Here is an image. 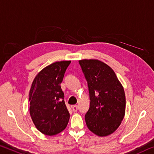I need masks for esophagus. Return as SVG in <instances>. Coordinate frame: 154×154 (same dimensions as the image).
<instances>
[{"instance_id": "34e87169", "label": "esophagus", "mask_w": 154, "mask_h": 154, "mask_svg": "<svg viewBox=\"0 0 154 154\" xmlns=\"http://www.w3.org/2000/svg\"><path fill=\"white\" fill-rule=\"evenodd\" d=\"M72 111L74 112H77V109H78V106H77V105H75V106H73L72 107Z\"/></svg>"}]
</instances>
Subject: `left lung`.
<instances>
[{
  "label": "left lung",
  "instance_id": "1",
  "mask_svg": "<svg viewBox=\"0 0 154 154\" xmlns=\"http://www.w3.org/2000/svg\"><path fill=\"white\" fill-rule=\"evenodd\" d=\"M79 63L86 78L90 108L85 115L88 128L99 136L116 130L125 113L123 87L114 70L97 60H82Z\"/></svg>",
  "mask_w": 154,
  "mask_h": 154
}]
</instances>
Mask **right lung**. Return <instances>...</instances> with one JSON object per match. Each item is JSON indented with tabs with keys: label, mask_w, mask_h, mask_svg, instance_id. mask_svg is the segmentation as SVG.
Segmentation results:
<instances>
[{
	"label": "right lung",
	"mask_w": 154,
	"mask_h": 154,
	"mask_svg": "<svg viewBox=\"0 0 154 154\" xmlns=\"http://www.w3.org/2000/svg\"><path fill=\"white\" fill-rule=\"evenodd\" d=\"M70 61L53 63L36 75L29 92L30 115L36 128L45 135L53 136L66 128L70 114L61 88Z\"/></svg>",
	"instance_id": "obj_1"
}]
</instances>
